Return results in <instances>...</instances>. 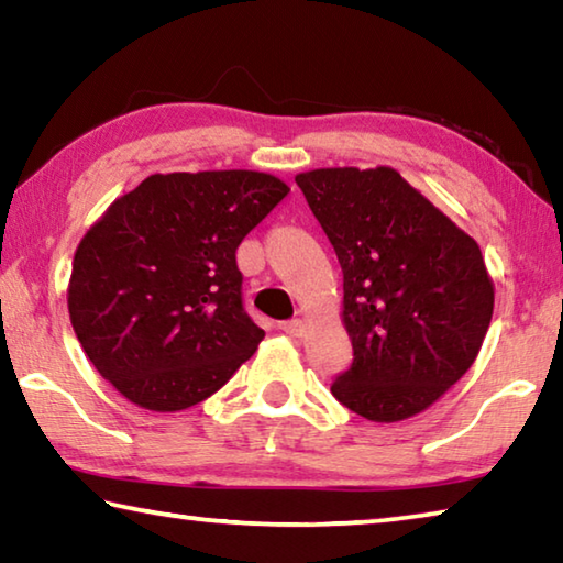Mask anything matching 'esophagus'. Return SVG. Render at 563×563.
I'll return each instance as SVG.
<instances>
[{
  "mask_svg": "<svg viewBox=\"0 0 563 563\" xmlns=\"http://www.w3.org/2000/svg\"><path fill=\"white\" fill-rule=\"evenodd\" d=\"M280 330L290 338H302L305 335V322L302 320H285V322H280Z\"/></svg>",
  "mask_w": 563,
  "mask_h": 563,
  "instance_id": "1",
  "label": "esophagus"
}]
</instances>
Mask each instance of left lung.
I'll return each instance as SVG.
<instances>
[{
	"label": "left lung",
	"instance_id": "1",
	"mask_svg": "<svg viewBox=\"0 0 563 563\" xmlns=\"http://www.w3.org/2000/svg\"><path fill=\"white\" fill-rule=\"evenodd\" d=\"M342 268L352 365L332 395L373 422L434 405L479 355L494 283L474 238L395 168L295 176Z\"/></svg>",
	"mask_w": 563,
	"mask_h": 563
}]
</instances>
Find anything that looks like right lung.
I'll return each instance as SVG.
<instances>
[{"mask_svg": "<svg viewBox=\"0 0 563 563\" xmlns=\"http://www.w3.org/2000/svg\"><path fill=\"white\" fill-rule=\"evenodd\" d=\"M290 188L258 170L154 174L76 247L69 318L103 379L151 412L218 393L265 332L243 308L235 251Z\"/></svg>", "mask_w": 563, "mask_h": 563, "instance_id": "add662e5", "label": "right lung"}]
</instances>
